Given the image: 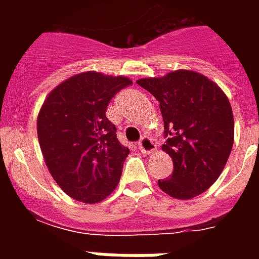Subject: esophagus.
Segmentation results:
<instances>
[{
	"mask_svg": "<svg viewBox=\"0 0 259 259\" xmlns=\"http://www.w3.org/2000/svg\"><path fill=\"white\" fill-rule=\"evenodd\" d=\"M138 149L141 150L144 154H150L156 152V144H154L152 138L148 137V136H144L138 142Z\"/></svg>",
	"mask_w": 259,
	"mask_h": 259,
	"instance_id": "esophagus-1",
	"label": "esophagus"
}]
</instances>
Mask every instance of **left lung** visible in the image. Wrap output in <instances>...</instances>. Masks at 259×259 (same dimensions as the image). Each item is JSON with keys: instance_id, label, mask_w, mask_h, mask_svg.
Wrapping results in <instances>:
<instances>
[{"instance_id": "left-lung-1", "label": "left lung", "mask_w": 259, "mask_h": 259, "mask_svg": "<svg viewBox=\"0 0 259 259\" xmlns=\"http://www.w3.org/2000/svg\"><path fill=\"white\" fill-rule=\"evenodd\" d=\"M137 84L158 102L164 119L162 150L173 160L172 175L158 187L187 200L218 180L234 144V117L219 87L193 71H175L164 78L140 79Z\"/></svg>"}]
</instances>
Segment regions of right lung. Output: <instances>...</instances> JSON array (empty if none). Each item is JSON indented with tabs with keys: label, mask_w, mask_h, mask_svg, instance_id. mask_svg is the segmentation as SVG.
<instances>
[{
	"label": "right lung",
	"mask_w": 259,
	"mask_h": 259,
	"mask_svg": "<svg viewBox=\"0 0 259 259\" xmlns=\"http://www.w3.org/2000/svg\"><path fill=\"white\" fill-rule=\"evenodd\" d=\"M133 84L123 76L83 72L51 91L37 118L42 156L59 187L75 200L98 203L117 188L130 150L106 117L109 102Z\"/></svg>",
	"instance_id": "1"
}]
</instances>
